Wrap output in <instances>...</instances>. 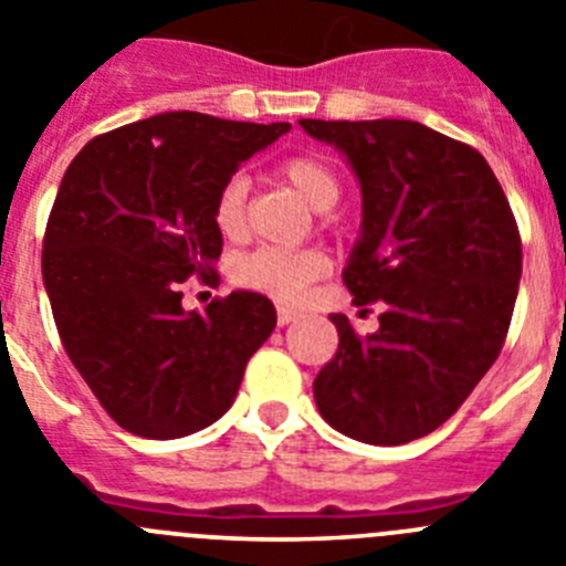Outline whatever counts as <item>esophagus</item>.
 Masks as SVG:
<instances>
[{
	"label": "esophagus",
	"mask_w": 566,
	"mask_h": 566,
	"mask_svg": "<svg viewBox=\"0 0 566 566\" xmlns=\"http://www.w3.org/2000/svg\"><path fill=\"white\" fill-rule=\"evenodd\" d=\"M302 318V313L298 310H290V307H279V327H287V324H293V321Z\"/></svg>",
	"instance_id": "34e87169"
}]
</instances>
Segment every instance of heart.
<instances>
[{
    "label": "heart",
    "instance_id": "obj_1",
    "mask_svg": "<svg viewBox=\"0 0 566 566\" xmlns=\"http://www.w3.org/2000/svg\"><path fill=\"white\" fill-rule=\"evenodd\" d=\"M282 175L290 186L304 197L313 208L327 211L338 202L340 182L338 175L318 157H290L282 163ZM248 177L233 175L222 182L213 200V222L222 237H239L245 231L248 206ZM329 271V259L313 248H279L262 245L245 253L233 264V279L245 287L268 293L279 302H302L307 290Z\"/></svg>",
    "mask_w": 566,
    "mask_h": 566
}]
</instances>
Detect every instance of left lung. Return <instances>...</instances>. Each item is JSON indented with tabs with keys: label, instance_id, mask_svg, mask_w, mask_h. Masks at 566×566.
<instances>
[{
	"label": "left lung",
	"instance_id": "left-lung-1",
	"mask_svg": "<svg viewBox=\"0 0 566 566\" xmlns=\"http://www.w3.org/2000/svg\"><path fill=\"white\" fill-rule=\"evenodd\" d=\"M360 186V231L344 282L384 302L358 335L329 315L338 353L313 384L321 417L369 446H403L442 426L505 344L522 279L507 197L476 149L417 120H298Z\"/></svg>",
	"mask_w": 566,
	"mask_h": 566
}]
</instances>
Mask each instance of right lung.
Segmentation results:
<instances>
[{
  "label": "right lung",
  "instance_id": "1",
  "mask_svg": "<svg viewBox=\"0 0 566 566\" xmlns=\"http://www.w3.org/2000/svg\"><path fill=\"white\" fill-rule=\"evenodd\" d=\"M287 132L163 112L93 137L61 177L44 290L70 360L120 429L177 440L217 422L271 338L268 295L237 290L200 315L180 284L217 271L222 182Z\"/></svg>",
  "mask_w": 566,
  "mask_h": 566
}]
</instances>
